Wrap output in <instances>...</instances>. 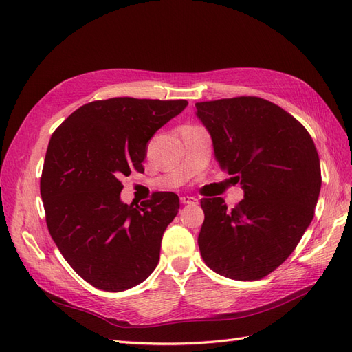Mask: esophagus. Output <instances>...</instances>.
Returning a JSON list of instances; mask_svg holds the SVG:
<instances>
[{
    "instance_id": "obj_1",
    "label": "esophagus",
    "mask_w": 352,
    "mask_h": 352,
    "mask_svg": "<svg viewBox=\"0 0 352 352\" xmlns=\"http://www.w3.org/2000/svg\"><path fill=\"white\" fill-rule=\"evenodd\" d=\"M180 202H182V204H198V199L195 197L184 195V197H180Z\"/></svg>"
}]
</instances>
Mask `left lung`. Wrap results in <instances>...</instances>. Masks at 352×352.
Returning <instances> with one entry per match:
<instances>
[{
    "instance_id": "8db88e82",
    "label": "left lung",
    "mask_w": 352,
    "mask_h": 352,
    "mask_svg": "<svg viewBox=\"0 0 352 352\" xmlns=\"http://www.w3.org/2000/svg\"><path fill=\"white\" fill-rule=\"evenodd\" d=\"M221 170L235 175L243 199L202 198V260L235 280H258L289 257L314 217L322 186L310 133L279 105L258 97L197 102Z\"/></svg>"
}]
</instances>
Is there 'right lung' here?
I'll list each match as a JSON object with an SVG mask.
<instances>
[{"instance_id": "right-lung-1", "label": "right lung", "mask_w": 352, "mask_h": 352, "mask_svg": "<svg viewBox=\"0 0 352 352\" xmlns=\"http://www.w3.org/2000/svg\"><path fill=\"white\" fill-rule=\"evenodd\" d=\"M186 105L131 97L94 101L51 136L41 176L50 235L72 269L98 289H129L157 267L179 197L157 192L141 207L127 206L120 176L144 172L148 141Z\"/></svg>"}]
</instances>
